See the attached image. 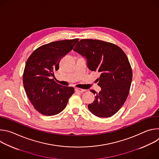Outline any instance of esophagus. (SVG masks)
I'll return each instance as SVG.
<instances>
[{"instance_id":"1","label":"esophagus","mask_w":159,"mask_h":159,"mask_svg":"<svg viewBox=\"0 0 159 159\" xmlns=\"http://www.w3.org/2000/svg\"><path fill=\"white\" fill-rule=\"evenodd\" d=\"M75 92H77V93H82L84 92L85 90H84V89H79V88H75Z\"/></svg>"}]
</instances>
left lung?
I'll return each instance as SVG.
<instances>
[{"instance_id": "8db88e82", "label": "left lung", "mask_w": 159, "mask_h": 159, "mask_svg": "<svg viewBox=\"0 0 159 159\" xmlns=\"http://www.w3.org/2000/svg\"><path fill=\"white\" fill-rule=\"evenodd\" d=\"M74 50L87 60L88 69L100 72L97 79L101 90L88 105L89 111L100 118L111 117L120 110L128 96L132 70L125 52L117 45L106 41L83 39Z\"/></svg>"}]
</instances>
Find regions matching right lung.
<instances>
[{"mask_svg":"<svg viewBox=\"0 0 159 159\" xmlns=\"http://www.w3.org/2000/svg\"><path fill=\"white\" fill-rule=\"evenodd\" d=\"M79 39L54 41L38 48L28 58L23 85L28 99L41 114L53 116L61 112L74 93L72 87L62 86L53 79L62 57L70 52Z\"/></svg>","mask_w":159,"mask_h":159,"instance_id":"1","label":"right lung"}]
</instances>
